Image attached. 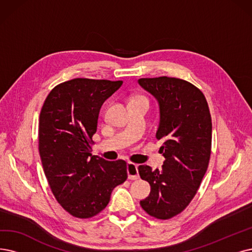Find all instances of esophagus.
Here are the masks:
<instances>
[{
  "label": "esophagus",
  "mask_w": 252,
  "mask_h": 252,
  "mask_svg": "<svg viewBox=\"0 0 252 252\" xmlns=\"http://www.w3.org/2000/svg\"><path fill=\"white\" fill-rule=\"evenodd\" d=\"M127 173H128V178L130 180H136L139 178L138 175V169H137V164L133 162H128L127 163Z\"/></svg>",
  "instance_id": "34e87169"
}]
</instances>
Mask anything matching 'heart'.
<instances>
[{"label":"heart","instance_id":"b5f03b06","mask_svg":"<svg viewBox=\"0 0 252 252\" xmlns=\"http://www.w3.org/2000/svg\"><path fill=\"white\" fill-rule=\"evenodd\" d=\"M135 99H145V98H144V97H140V96H139V97H135V98H133L132 100H135Z\"/></svg>","mask_w":252,"mask_h":252}]
</instances>
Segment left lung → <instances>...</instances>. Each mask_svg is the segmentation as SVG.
<instances>
[{
  "instance_id": "1",
  "label": "left lung",
  "mask_w": 252,
  "mask_h": 252,
  "mask_svg": "<svg viewBox=\"0 0 252 252\" xmlns=\"http://www.w3.org/2000/svg\"><path fill=\"white\" fill-rule=\"evenodd\" d=\"M137 83L158 102L156 137L163 142L160 152L165 158L161 169L138 166L140 178L151 186L140 206L151 216L169 219L189 205L207 172L212 120L204 94L186 80L160 76Z\"/></svg>"
}]
</instances>
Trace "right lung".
I'll return each instance as SVG.
<instances>
[{
  "label": "right lung",
  "instance_id": "obj_1",
  "mask_svg": "<svg viewBox=\"0 0 252 252\" xmlns=\"http://www.w3.org/2000/svg\"><path fill=\"white\" fill-rule=\"evenodd\" d=\"M122 80L74 78L55 87L39 118V154L53 193L77 218L97 215L127 179L124 160L92 155L100 108Z\"/></svg>",
  "mask_w": 252,
  "mask_h": 252
}]
</instances>
